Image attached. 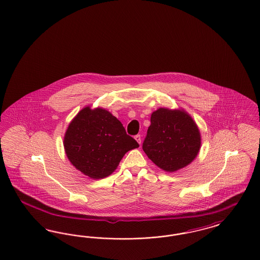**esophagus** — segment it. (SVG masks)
Listing matches in <instances>:
<instances>
[{"label":"esophagus","mask_w":260,"mask_h":260,"mask_svg":"<svg viewBox=\"0 0 260 260\" xmlns=\"http://www.w3.org/2000/svg\"><path fill=\"white\" fill-rule=\"evenodd\" d=\"M135 140L139 143V144H141V135H137L135 136Z\"/></svg>","instance_id":"esophagus-1"}]
</instances>
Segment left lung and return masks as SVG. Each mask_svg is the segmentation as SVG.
Wrapping results in <instances>:
<instances>
[{
	"instance_id": "1",
	"label": "left lung",
	"mask_w": 260,
	"mask_h": 260,
	"mask_svg": "<svg viewBox=\"0 0 260 260\" xmlns=\"http://www.w3.org/2000/svg\"><path fill=\"white\" fill-rule=\"evenodd\" d=\"M200 144L199 129L189 115L159 108L151 116L142 149L159 168L174 172L194 159Z\"/></svg>"
}]
</instances>
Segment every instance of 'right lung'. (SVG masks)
<instances>
[{
	"mask_svg": "<svg viewBox=\"0 0 260 260\" xmlns=\"http://www.w3.org/2000/svg\"><path fill=\"white\" fill-rule=\"evenodd\" d=\"M63 146L74 167L87 176L101 179L109 176L125 153L139 144L110 112L85 107L69 125Z\"/></svg>",
	"mask_w": 260,
	"mask_h": 260,
	"instance_id": "add662e5",
	"label": "right lung"
}]
</instances>
